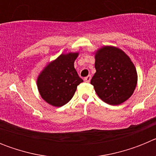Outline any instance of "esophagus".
Wrapping results in <instances>:
<instances>
[{
	"label": "esophagus",
	"instance_id": "34e87169",
	"mask_svg": "<svg viewBox=\"0 0 156 156\" xmlns=\"http://www.w3.org/2000/svg\"><path fill=\"white\" fill-rule=\"evenodd\" d=\"M90 79H91V76H90V75H89V76H87L85 77L84 81L87 83H89L90 81Z\"/></svg>",
	"mask_w": 156,
	"mask_h": 156
}]
</instances>
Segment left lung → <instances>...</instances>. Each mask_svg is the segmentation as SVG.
<instances>
[{
    "label": "left lung",
    "mask_w": 156,
    "mask_h": 156,
    "mask_svg": "<svg viewBox=\"0 0 156 156\" xmlns=\"http://www.w3.org/2000/svg\"><path fill=\"white\" fill-rule=\"evenodd\" d=\"M96 73L90 83L103 101L118 105L131 97L137 73L131 59L120 48L104 46L94 53Z\"/></svg>",
    "instance_id": "1"
}]
</instances>
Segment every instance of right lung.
Listing matches in <instances>:
<instances>
[{
    "instance_id": "1",
    "label": "right lung",
    "mask_w": 156,
    "mask_h": 156,
    "mask_svg": "<svg viewBox=\"0 0 156 156\" xmlns=\"http://www.w3.org/2000/svg\"><path fill=\"white\" fill-rule=\"evenodd\" d=\"M79 52L62 54L50 62L37 77V85L41 98L49 105L61 107L68 103L83 80L74 68Z\"/></svg>"
}]
</instances>
